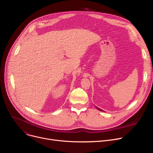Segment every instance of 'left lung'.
Wrapping results in <instances>:
<instances>
[{
  "label": "left lung",
  "mask_w": 153,
  "mask_h": 153,
  "mask_svg": "<svg viewBox=\"0 0 153 153\" xmlns=\"http://www.w3.org/2000/svg\"><path fill=\"white\" fill-rule=\"evenodd\" d=\"M96 108H97V109H98V110H100V111H102V110H101V109H100V108H98V107H96Z\"/></svg>",
  "instance_id": "left-lung-1"
}]
</instances>
